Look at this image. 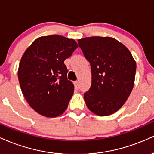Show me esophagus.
<instances>
[{"label": "esophagus", "instance_id": "1", "mask_svg": "<svg viewBox=\"0 0 154 154\" xmlns=\"http://www.w3.org/2000/svg\"><path fill=\"white\" fill-rule=\"evenodd\" d=\"M74 85H75V88H79V86H80L79 81H75V82H74Z\"/></svg>", "mask_w": 154, "mask_h": 154}]
</instances>
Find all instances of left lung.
I'll return each instance as SVG.
<instances>
[{"label": "left lung", "instance_id": "left-lung-1", "mask_svg": "<svg viewBox=\"0 0 154 154\" xmlns=\"http://www.w3.org/2000/svg\"><path fill=\"white\" fill-rule=\"evenodd\" d=\"M78 42L91 65V88L84 95L86 106L99 116L116 112L134 86L136 63L131 52L110 37H85Z\"/></svg>", "mask_w": 154, "mask_h": 154}]
</instances>
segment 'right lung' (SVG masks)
<instances>
[{"label":"right lung","mask_w":154,"mask_h":154,"mask_svg":"<svg viewBox=\"0 0 154 154\" xmlns=\"http://www.w3.org/2000/svg\"><path fill=\"white\" fill-rule=\"evenodd\" d=\"M78 45L60 35L35 39L21 57L18 78L23 97L31 107L46 117H55L67 109L74 85L67 79L64 60Z\"/></svg>","instance_id":"obj_1"}]
</instances>
